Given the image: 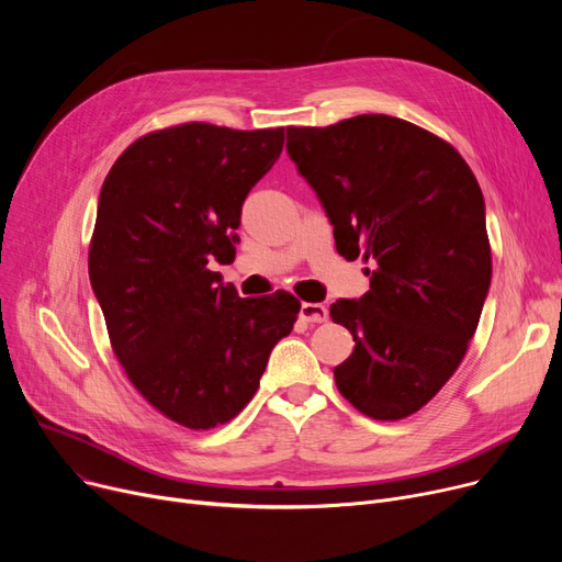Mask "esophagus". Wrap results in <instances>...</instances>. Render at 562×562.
Segmentation results:
<instances>
[{"instance_id":"34e87169","label":"esophagus","mask_w":562,"mask_h":562,"mask_svg":"<svg viewBox=\"0 0 562 562\" xmlns=\"http://www.w3.org/2000/svg\"><path fill=\"white\" fill-rule=\"evenodd\" d=\"M299 316L305 323H323V321H328V307L318 305V303H303Z\"/></svg>"}]
</instances>
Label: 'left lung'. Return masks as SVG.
Instances as JSON below:
<instances>
[{
    "instance_id": "left-lung-1",
    "label": "left lung",
    "mask_w": 562,
    "mask_h": 562,
    "mask_svg": "<svg viewBox=\"0 0 562 562\" xmlns=\"http://www.w3.org/2000/svg\"><path fill=\"white\" fill-rule=\"evenodd\" d=\"M286 153L326 210L337 252L373 263L360 301L330 305L356 341L335 367L337 390L371 419L415 415L460 367L487 299L476 177L453 145L382 113L289 127Z\"/></svg>"
}]
</instances>
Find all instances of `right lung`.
I'll use <instances>...</instances> for the list:
<instances>
[{
    "instance_id": "right-lung-1",
    "label": "right lung",
    "mask_w": 562,
    "mask_h": 562,
    "mask_svg": "<svg viewBox=\"0 0 562 562\" xmlns=\"http://www.w3.org/2000/svg\"><path fill=\"white\" fill-rule=\"evenodd\" d=\"M284 127L184 123L145 134L100 191L88 276L132 385L191 430L248 405L273 346L296 323L286 291L239 299L210 263H229L241 206L271 170Z\"/></svg>"
}]
</instances>
